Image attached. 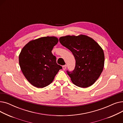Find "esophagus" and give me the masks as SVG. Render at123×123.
Returning a JSON list of instances; mask_svg holds the SVG:
<instances>
[{
    "label": "esophagus",
    "mask_w": 123,
    "mask_h": 123,
    "mask_svg": "<svg viewBox=\"0 0 123 123\" xmlns=\"http://www.w3.org/2000/svg\"><path fill=\"white\" fill-rule=\"evenodd\" d=\"M62 67H63V70H65L66 69L67 65H64V66H62Z\"/></svg>",
    "instance_id": "1"
}]
</instances>
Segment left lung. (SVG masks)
Returning a JSON list of instances; mask_svg holds the SVG:
<instances>
[{"mask_svg": "<svg viewBox=\"0 0 123 123\" xmlns=\"http://www.w3.org/2000/svg\"><path fill=\"white\" fill-rule=\"evenodd\" d=\"M59 42L75 57V69L66 71L74 84L81 88L92 85L104 68L105 57L102 48L92 38L84 35L61 37Z\"/></svg>", "mask_w": 123, "mask_h": 123, "instance_id": "1", "label": "left lung"}]
</instances>
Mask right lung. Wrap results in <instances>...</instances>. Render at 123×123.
I'll use <instances>...</instances> for the list:
<instances>
[{"mask_svg":"<svg viewBox=\"0 0 123 123\" xmlns=\"http://www.w3.org/2000/svg\"><path fill=\"white\" fill-rule=\"evenodd\" d=\"M58 42L55 37H41L30 41L21 50L19 65L25 78L33 86L42 88L49 85L62 68L52 53Z\"/></svg>","mask_w":123,"mask_h":123,"instance_id":"1","label":"right lung"}]
</instances>
